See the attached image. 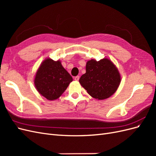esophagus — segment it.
Returning <instances> with one entry per match:
<instances>
[{"instance_id": "obj_1", "label": "esophagus", "mask_w": 156, "mask_h": 156, "mask_svg": "<svg viewBox=\"0 0 156 156\" xmlns=\"http://www.w3.org/2000/svg\"><path fill=\"white\" fill-rule=\"evenodd\" d=\"M74 79H75V81H79V76H76V77H75Z\"/></svg>"}]
</instances>
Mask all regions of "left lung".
Instances as JSON below:
<instances>
[{
  "instance_id": "8db88e82",
  "label": "left lung",
  "mask_w": 156,
  "mask_h": 156,
  "mask_svg": "<svg viewBox=\"0 0 156 156\" xmlns=\"http://www.w3.org/2000/svg\"><path fill=\"white\" fill-rule=\"evenodd\" d=\"M121 76L119 69L112 61L104 58L97 61L88 60L86 73L79 79L81 85L89 95L99 100L111 97L119 88Z\"/></svg>"
}]
</instances>
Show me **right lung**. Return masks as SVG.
Returning <instances> with one entry per match:
<instances>
[{
	"label": "right lung",
	"instance_id": "1",
	"mask_svg": "<svg viewBox=\"0 0 156 156\" xmlns=\"http://www.w3.org/2000/svg\"><path fill=\"white\" fill-rule=\"evenodd\" d=\"M73 78L62 66L60 60L45 59L37 69L34 85L42 96L48 100L58 99L66 90Z\"/></svg>",
	"mask_w": 156,
	"mask_h": 156
}]
</instances>
